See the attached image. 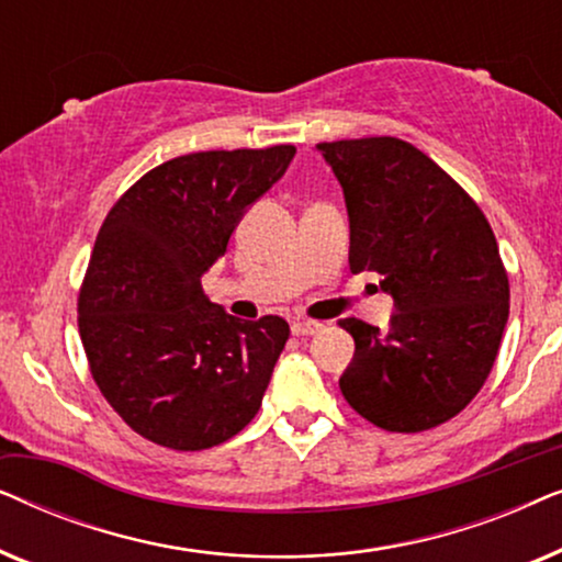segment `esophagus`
Returning <instances> with one entry per match:
<instances>
[{
	"instance_id": "obj_1",
	"label": "esophagus",
	"mask_w": 562,
	"mask_h": 562,
	"mask_svg": "<svg viewBox=\"0 0 562 562\" xmlns=\"http://www.w3.org/2000/svg\"><path fill=\"white\" fill-rule=\"evenodd\" d=\"M322 329L319 322H312V319H296L294 325H291V333L296 337H310V335H317Z\"/></svg>"
}]
</instances>
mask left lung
I'll list each match as a JSON object with an SVG mask.
<instances>
[{
    "label": "left lung",
    "mask_w": 562,
    "mask_h": 562,
    "mask_svg": "<svg viewBox=\"0 0 562 562\" xmlns=\"http://www.w3.org/2000/svg\"><path fill=\"white\" fill-rule=\"evenodd\" d=\"M350 217V271L383 276L389 329L340 319L356 356L340 391L389 432H425L486 383L509 319V276L488 220L432 158L398 137L319 143Z\"/></svg>",
    "instance_id": "left-lung-1"
}]
</instances>
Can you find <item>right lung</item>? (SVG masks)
I'll use <instances>...</instances> for the list:
<instances>
[{"mask_svg": "<svg viewBox=\"0 0 562 562\" xmlns=\"http://www.w3.org/2000/svg\"><path fill=\"white\" fill-rule=\"evenodd\" d=\"M294 153H189L145 173L106 214L79 291V335L99 391L145 440L206 450L258 414L286 319L233 317L206 299L202 276Z\"/></svg>", "mask_w": 562, "mask_h": 562, "instance_id": "obj_1", "label": "right lung"}]
</instances>
